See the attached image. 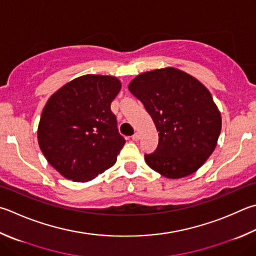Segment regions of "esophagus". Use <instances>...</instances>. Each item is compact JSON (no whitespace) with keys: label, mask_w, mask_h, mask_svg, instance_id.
Returning <instances> with one entry per match:
<instances>
[{"label":"esophagus","mask_w":256,"mask_h":256,"mask_svg":"<svg viewBox=\"0 0 256 256\" xmlns=\"http://www.w3.org/2000/svg\"><path fill=\"white\" fill-rule=\"evenodd\" d=\"M132 140H133V141H138V140H140V134H138V133H134L133 136H132Z\"/></svg>","instance_id":"esophagus-1"}]
</instances>
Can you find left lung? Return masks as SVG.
<instances>
[{"label": "left lung", "mask_w": 256, "mask_h": 256, "mask_svg": "<svg viewBox=\"0 0 256 256\" xmlns=\"http://www.w3.org/2000/svg\"><path fill=\"white\" fill-rule=\"evenodd\" d=\"M128 90L159 131V146L144 154L148 166L170 179L197 171L215 150L222 118L207 88L176 68L141 74Z\"/></svg>", "instance_id": "8db88e82"}]
</instances>
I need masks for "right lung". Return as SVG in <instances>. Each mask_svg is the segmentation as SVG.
Instances as JSON below:
<instances>
[{"label":"right lung","mask_w":256,"mask_h":256,"mask_svg":"<svg viewBox=\"0 0 256 256\" xmlns=\"http://www.w3.org/2000/svg\"><path fill=\"white\" fill-rule=\"evenodd\" d=\"M120 82L85 75L68 82L46 104L38 128L46 159L67 179L85 182L110 169L125 144L110 110Z\"/></svg>","instance_id":"1"}]
</instances>
